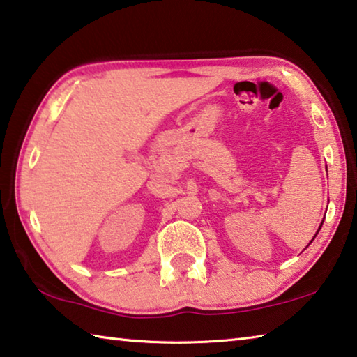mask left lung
<instances>
[{
    "label": "left lung",
    "instance_id": "left-lung-1",
    "mask_svg": "<svg viewBox=\"0 0 357 357\" xmlns=\"http://www.w3.org/2000/svg\"><path fill=\"white\" fill-rule=\"evenodd\" d=\"M319 229H321V225H319ZM316 235H318V234H316ZM316 235H314V236H316ZM313 240H314V238H313Z\"/></svg>",
    "mask_w": 357,
    "mask_h": 357
}]
</instances>
